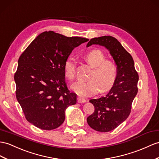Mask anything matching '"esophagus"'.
Instances as JSON below:
<instances>
[{
	"instance_id": "obj_1",
	"label": "esophagus",
	"mask_w": 159,
	"mask_h": 159,
	"mask_svg": "<svg viewBox=\"0 0 159 159\" xmlns=\"http://www.w3.org/2000/svg\"><path fill=\"white\" fill-rule=\"evenodd\" d=\"M87 101V100L83 98V97H77V102L78 103H85Z\"/></svg>"
}]
</instances>
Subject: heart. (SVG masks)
Segmentation results:
<instances>
[{
    "label": "heart",
    "instance_id": "heart-1",
    "mask_svg": "<svg viewBox=\"0 0 159 159\" xmlns=\"http://www.w3.org/2000/svg\"><path fill=\"white\" fill-rule=\"evenodd\" d=\"M85 60L93 68L89 80H79L71 86L72 90L80 96L88 97L99 91H108L114 84L117 70L114 63L106 60L103 53L99 50H94L85 55ZM76 69L75 59L70 56L65 61L64 65V75L68 79L75 78Z\"/></svg>",
    "mask_w": 159,
    "mask_h": 159
}]
</instances>
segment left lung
<instances>
[{"label":"left lung","mask_w":159,"mask_h":159,"mask_svg":"<svg viewBox=\"0 0 159 159\" xmlns=\"http://www.w3.org/2000/svg\"><path fill=\"white\" fill-rule=\"evenodd\" d=\"M98 44L106 48L117 65L116 82L106 96L91 99L95 111L87 119L89 126L96 131L107 132L116 128L128 118L132 103L138 93V74L132 56L117 39L109 35L91 39L87 47Z\"/></svg>","instance_id":"1"}]
</instances>
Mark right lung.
<instances>
[{
	"instance_id": "obj_1",
	"label": "right lung",
	"mask_w": 159,
	"mask_h": 159,
	"mask_svg": "<svg viewBox=\"0 0 159 159\" xmlns=\"http://www.w3.org/2000/svg\"><path fill=\"white\" fill-rule=\"evenodd\" d=\"M88 41L44 31L20 56L14 76L16 97L26 120L37 128H58L66 108L76 103V94L67 87L64 65L74 48Z\"/></svg>"
}]
</instances>
